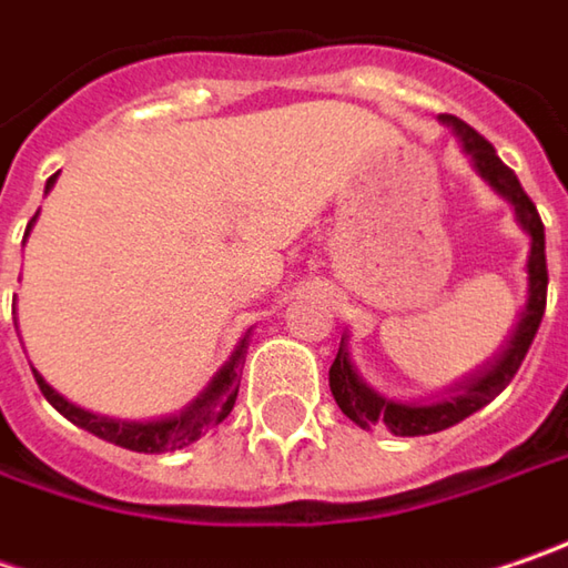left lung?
<instances>
[{
	"mask_svg": "<svg viewBox=\"0 0 568 568\" xmlns=\"http://www.w3.org/2000/svg\"><path fill=\"white\" fill-rule=\"evenodd\" d=\"M444 124H450L453 134L459 138L463 151L469 153L473 166L479 170L485 183L491 185L498 195H505L515 205V215L520 221V227L530 234V256H527V305L520 312L515 334L508 341V347L501 351V356L479 373L473 379L453 388L450 395L437 398V402H392L383 398L379 392H373L369 385L356 376L351 363V351H347V337H341L337 356L331 363V392L334 402L341 405V412L351 417L353 424H359L363 430L373 427H388L398 437H424V434H437L447 430L453 424H459L463 417L476 415L479 408H485L491 398H498L505 392V385L515 379V373L520 369L524 356L534 344V334L544 321V308H547V241H544V221L537 215V205L530 202V195L520 189L515 170H508L495 148L485 141L476 128H469L463 118L444 115Z\"/></svg>",
	"mask_w": 568,
	"mask_h": 568,
	"instance_id": "8db88e82",
	"label": "left lung"
}]
</instances>
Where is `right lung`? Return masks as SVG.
Returning a JSON list of instances; mask_svg holds the SVG:
<instances>
[{"label": "right lung", "instance_id": "1", "mask_svg": "<svg viewBox=\"0 0 568 568\" xmlns=\"http://www.w3.org/2000/svg\"><path fill=\"white\" fill-rule=\"evenodd\" d=\"M57 183V173L48 180V189ZM38 217V215H34ZM34 217L28 221V231L34 224ZM24 231V237H28ZM251 337V334H247ZM247 337L237 344V351L231 353V359L221 366L215 373V379L209 383V388L185 408L180 415L170 417H156V420H118V417H102L85 412V408H77L73 402H67L60 392H53L51 385L44 383L41 373H34V379L41 385L44 398L51 402L53 408L67 420H73L77 427H83L89 434L115 444V447H124V450L134 453H166V450H183L189 444H195L205 430H212L215 424H221L224 417L231 415L234 402H237V385H241V366H244V353H247Z\"/></svg>", "mask_w": 568, "mask_h": 568}]
</instances>
